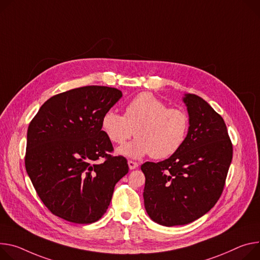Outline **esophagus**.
Masks as SVG:
<instances>
[{
    "instance_id": "esophagus-1",
    "label": "esophagus",
    "mask_w": 260,
    "mask_h": 260,
    "mask_svg": "<svg viewBox=\"0 0 260 260\" xmlns=\"http://www.w3.org/2000/svg\"><path fill=\"white\" fill-rule=\"evenodd\" d=\"M127 164H128V167H129L131 170H134V169L138 168V166H139L138 162H136V161H134V160H131V159L127 161Z\"/></svg>"
}]
</instances>
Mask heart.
<instances>
[{
  "instance_id": "obj_1",
  "label": "heart",
  "mask_w": 260,
  "mask_h": 260,
  "mask_svg": "<svg viewBox=\"0 0 260 260\" xmlns=\"http://www.w3.org/2000/svg\"><path fill=\"white\" fill-rule=\"evenodd\" d=\"M188 126L190 119L183 110L168 108L148 92L129 101L124 115L109 110L102 118L103 131L117 145H123L135 129L137 138L118 150L133 158L147 154L157 159L171 156L182 146Z\"/></svg>"
}]
</instances>
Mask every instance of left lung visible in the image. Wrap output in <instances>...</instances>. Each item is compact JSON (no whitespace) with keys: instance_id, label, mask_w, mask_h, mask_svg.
<instances>
[{"instance_id":"1","label":"left lung","mask_w":260,"mask_h":260,"mask_svg":"<svg viewBox=\"0 0 260 260\" xmlns=\"http://www.w3.org/2000/svg\"><path fill=\"white\" fill-rule=\"evenodd\" d=\"M183 102L190 127L182 146L167 159L141 166L146 211L164 226L188 224L214 207L232 159V143L222 116L195 94H185Z\"/></svg>"}]
</instances>
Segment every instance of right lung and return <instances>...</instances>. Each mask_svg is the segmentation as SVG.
Segmentation results:
<instances>
[{
  "instance_id": "right-lung-1",
  "label": "right lung",
  "mask_w": 260,
  "mask_h": 260,
  "mask_svg": "<svg viewBox=\"0 0 260 260\" xmlns=\"http://www.w3.org/2000/svg\"><path fill=\"white\" fill-rule=\"evenodd\" d=\"M121 96L120 90L106 86L72 89L46 101L30 122L26 170L53 215L90 224L107 211L128 165L124 156L111 154L102 118Z\"/></svg>"
}]
</instances>
